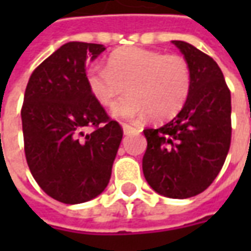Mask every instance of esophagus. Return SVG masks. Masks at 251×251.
<instances>
[{
	"label": "esophagus",
	"instance_id": "obj_1",
	"mask_svg": "<svg viewBox=\"0 0 251 251\" xmlns=\"http://www.w3.org/2000/svg\"><path fill=\"white\" fill-rule=\"evenodd\" d=\"M122 129H124V134H125V136L133 134V133L136 131V127H133V126L130 125H125V124L122 125Z\"/></svg>",
	"mask_w": 251,
	"mask_h": 251
}]
</instances>
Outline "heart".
I'll return each mask as SVG.
<instances>
[{"label": "heart", "instance_id": "b5f03b06", "mask_svg": "<svg viewBox=\"0 0 251 251\" xmlns=\"http://www.w3.org/2000/svg\"><path fill=\"white\" fill-rule=\"evenodd\" d=\"M88 88L99 103L109 107L126 91H130L113 107L115 118L142 122L168 118L179 111L191 88V71L184 57L140 47L114 51L107 67H90L86 74Z\"/></svg>", "mask_w": 251, "mask_h": 251}]
</instances>
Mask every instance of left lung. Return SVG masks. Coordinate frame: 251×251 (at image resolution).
Here are the masks:
<instances>
[{"label":"left lung","instance_id":"left-lung-1","mask_svg":"<svg viewBox=\"0 0 251 251\" xmlns=\"http://www.w3.org/2000/svg\"><path fill=\"white\" fill-rule=\"evenodd\" d=\"M191 88L183 109L157 129H145L142 172L157 194L187 199L211 185L225 164L231 142V95L216 62L180 40Z\"/></svg>","mask_w":251,"mask_h":251}]
</instances>
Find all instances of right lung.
I'll list each match as a JSON object with an SVG mask.
<instances>
[{
  "mask_svg": "<svg viewBox=\"0 0 251 251\" xmlns=\"http://www.w3.org/2000/svg\"><path fill=\"white\" fill-rule=\"evenodd\" d=\"M102 44L70 41L32 72L21 109L24 149L40 188L66 204L97 198L111 177L122 127L88 88L86 62ZM96 129L86 135L84 129Z\"/></svg>",
  "mask_w": 251,
  "mask_h": 251,
  "instance_id": "obj_1",
  "label": "right lung"
}]
</instances>
